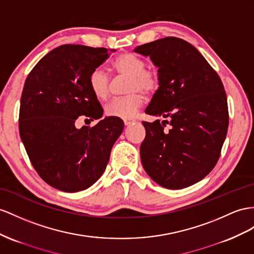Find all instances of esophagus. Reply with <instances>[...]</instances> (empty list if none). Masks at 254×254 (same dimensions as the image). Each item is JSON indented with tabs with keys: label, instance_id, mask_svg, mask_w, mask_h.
<instances>
[{
	"label": "esophagus",
	"instance_id": "34e87169",
	"mask_svg": "<svg viewBox=\"0 0 254 254\" xmlns=\"http://www.w3.org/2000/svg\"><path fill=\"white\" fill-rule=\"evenodd\" d=\"M123 122H125V125L126 126H129V125H131V123H133V122H135V120H127V119H126L125 121H123Z\"/></svg>",
	"mask_w": 254,
	"mask_h": 254
}]
</instances>
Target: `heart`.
Instances as JSON below:
<instances>
[{"label": "heart", "mask_w": 254, "mask_h": 254, "mask_svg": "<svg viewBox=\"0 0 254 254\" xmlns=\"http://www.w3.org/2000/svg\"><path fill=\"white\" fill-rule=\"evenodd\" d=\"M112 68L117 74L128 76L127 92L129 94L110 101L105 113L116 118H133L144 104L142 93L149 95L158 90L160 83L158 71L147 68L145 60L132 53L117 56L112 62ZM89 87L97 100H106L110 91V78L102 68H95L90 74Z\"/></svg>", "instance_id": "heart-1"}]
</instances>
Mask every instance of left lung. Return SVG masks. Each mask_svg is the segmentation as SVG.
Returning <instances> with one entry per match:
<instances>
[{"instance_id": "8db88e82", "label": "left lung", "mask_w": 254, "mask_h": 254, "mask_svg": "<svg viewBox=\"0 0 254 254\" xmlns=\"http://www.w3.org/2000/svg\"><path fill=\"white\" fill-rule=\"evenodd\" d=\"M157 66L159 89L145 113L164 118L142 122L140 160L166 189H184L205 178L219 160L229 127V108L217 71L190 43L165 37L134 49ZM170 124V130H165Z\"/></svg>"}]
</instances>
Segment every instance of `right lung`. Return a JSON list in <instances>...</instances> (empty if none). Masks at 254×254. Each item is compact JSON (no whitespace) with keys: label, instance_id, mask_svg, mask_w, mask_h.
Returning <instances> with one entry per match:
<instances>
[{"label":"right lung","instance_id":"1","mask_svg":"<svg viewBox=\"0 0 254 254\" xmlns=\"http://www.w3.org/2000/svg\"><path fill=\"white\" fill-rule=\"evenodd\" d=\"M109 51L62 45L42 58L25 79L19 110L20 137L37 174L60 191L73 193L92 186L105 171L125 127L116 117H106L91 127L75 126L80 116L91 121L102 118L103 108L91 92L89 77Z\"/></svg>","mask_w":254,"mask_h":254}]
</instances>
